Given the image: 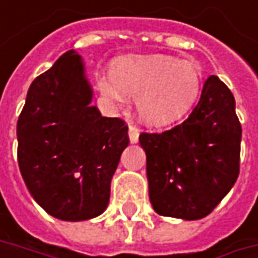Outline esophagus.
<instances>
[{
  "instance_id": "1",
  "label": "esophagus",
  "mask_w": 258,
  "mask_h": 258,
  "mask_svg": "<svg viewBox=\"0 0 258 258\" xmlns=\"http://www.w3.org/2000/svg\"><path fill=\"white\" fill-rule=\"evenodd\" d=\"M128 137L131 143H137V140H139V130L136 128L134 125H130Z\"/></svg>"
}]
</instances>
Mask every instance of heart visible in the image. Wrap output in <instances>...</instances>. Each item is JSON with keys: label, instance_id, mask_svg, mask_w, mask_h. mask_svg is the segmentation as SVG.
<instances>
[{"label": "heart", "instance_id": "b5f03b06", "mask_svg": "<svg viewBox=\"0 0 258 258\" xmlns=\"http://www.w3.org/2000/svg\"><path fill=\"white\" fill-rule=\"evenodd\" d=\"M110 80H100V91L119 100L136 97L139 118L152 127L183 118L197 103L203 86V69L194 59L170 55H125L112 62Z\"/></svg>", "mask_w": 258, "mask_h": 258}]
</instances>
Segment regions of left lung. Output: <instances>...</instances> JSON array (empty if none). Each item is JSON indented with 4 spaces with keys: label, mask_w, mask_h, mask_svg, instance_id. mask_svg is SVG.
Returning <instances> with one entry per match:
<instances>
[{
    "label": "left lung",
    "mask_w": 258,
    "mask_h": 258,
    "mask_svg": "<svg viewBox=\"0 0 258 258\" xmlns=\"http://www.w3.org/2000/svg\"><path fill=\"white\" fill-rule=\"evenodd\" d=\"M232 91L205 82L191 115L163 133H142L149 199L157 214L182 220L209 215L239 176L242 127Z\"/></svg>",
    "instance_id": "left-lung-1"
}]
</instances>
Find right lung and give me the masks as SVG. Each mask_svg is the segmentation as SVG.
Returning <instances> with one entry per match:
<instances>
[{
    "mask_svg": "<svg viewBox=\"0 0 258 258\" xmlns=\"http://www.w3.org/2000/svg\"><path fill=\"white\" fill-rule=\"evenodd\" d=\"M92 89L72 49L34 79L18 119V163L34 200L62 221L98 217L128 146V125L91 106Z\"/></svg>",
    "mask_w": 258,
    "mask_h": 258,
    "instance_id": "right-lung-1",
    "label": "right lung"
}]
</instances>
